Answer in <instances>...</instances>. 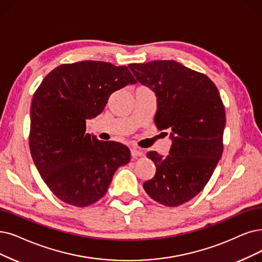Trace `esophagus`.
<instances>
[{
	"mask_svg": "<svg viewBox=\"0 0 262 262\" xmlns=\"http://www.w3.org/2000/svg\"><path fill=\"white\" fill-rule=\"evenodd\" d=\"M131 155H132V157H141V156H143L144 155V152H143V150L142 149H140V148H138V147H132L131 148Z\"/></svg>",
	"mask_w": 262,
	"mask_h": 262,
	"instance_id": "obj_1",
	"label": "esophagus"
}]
</instances>
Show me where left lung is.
Listing matches in <instances>:
<instances>
[{"mask_svg":"<svg viewBox=\"0 0 262 262\" xmlns=\"http://www.w3.org/2000/svg\"><path fill=\"white\" fill-rule=\"evenodd\" d=\"M129 69L155 92L157 127L171 130L169 155L147 154L157 170L144 189L163 205L184 204L203 189L222 158L226 113L218 89L206 75L173 60L132 63Z\"/></svg>","mask_w":262,"mask_h":262,"instance_id":"obj_1","label":"left lung"}]
</instances>
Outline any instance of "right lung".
Listing matches in <instances>:
<instances>
[{"instance_id": "1", "label": "right lung", "mask_w": 262, "mask_h": 262, "mask_svg": "<svg viewBox=\"0 0 262 262\" xmlns=\"http://www.w3.org/2000/svg\"><path fill=\"white\" fill-rule=\"evenodd\" d=\"M137 80L128 67L81 61L52 70L31 103L30 150L41 179L61 201L83 207L106 193L130 149L86 133V120L105 107L113 92Z\"/></svg>"}]
</instances>
